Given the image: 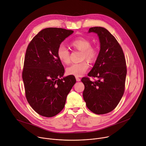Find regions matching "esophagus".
<instances>
[{
	"label": "esophagus",
	"instance_id": "obj_1",
	"mask_svg": "<svg viewBox=\"0 0 146 146\" xmlns=\"http://www.w3.org/2000/svg\"><path fill=\"white\" fill-rule=\"evenodd\" d=\"M76 81H80V78L78 77H76Z\"/></svg>",
	"mask_w": 146,
	"mask_h": 146
}]
</instances>
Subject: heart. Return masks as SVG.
Listing matches in <instances>:
<instances>
[{
  "label": "heart",
  "mask_w": 146,
  "mask_h": 146,
  "mask_svg": "<svg viewBox=\"0 0 146 146\" xmlns=\"http://www.w3.org/2000/svg\"><path fill=\"white\" fill-rule=\"evenodd\" d=\"M70 45L74 50L82 52L81 59H87L90 62H94L97 58L98 51L96 47L91 46V41L86 37H78L70 42ZM56 54L59 60L64 64H68L70 61V52L64 45L58 46ZM87 60H84L79 63L73 64L66 68V73L69 75L81 76L84 74L89 68Z\"/></svg>",
  "instance_id": "heart-1"
}]
</instances>
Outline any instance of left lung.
<instances>
[{
  "label": "left lung",
  "instance_id": "obj_1",
  "mask_svg": "<svg viewBox=\"0 0 146 146\" xmlns=\"http://www.w3.org/2000/svg\"><path fill=\"white\" fill-rule=\"evenodd\" d=\"M88 32L97 33L100 43L95 64L88 74L98 80L92 81L88 77H82L81 81L85 86L82 95L90 110L104 114L113 110L123 95L126 60L121 46L106 29L96 27Z\"/></svg>",
  "mask_w": 146,
  "mask_h": 146
}]
</instances>
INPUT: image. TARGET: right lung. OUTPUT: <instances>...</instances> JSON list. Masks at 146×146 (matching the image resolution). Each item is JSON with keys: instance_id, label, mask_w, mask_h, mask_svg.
<instances>
[{"instance_id": "right-lung-1", "label": "right lung", "mask_w": 146, "mask_h": 146, "mask_svg": "<svg viewBox=\"0 0 146 146\" xmlns=\"http://www.w3.org/2000/svg\"><path fill=\"white\" fill-rule=\"evenodd\" d=\"M73 31L48 28L40 31L28 46L23 71L25 96L38 114L52 117L64 108L67 95L76 83L74 76H64L58 58V46Z\"/></svg>"}]
</instances>
